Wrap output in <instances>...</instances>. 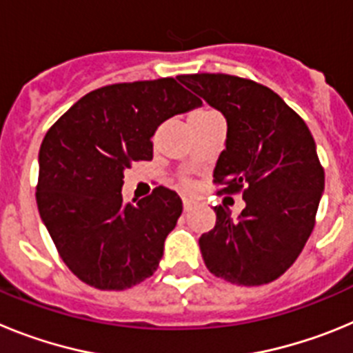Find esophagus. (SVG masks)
<instances>
[{
	"mask_svg": "<svg viewBox=\"0 0 353 353\" xmlns=\"http://www.w3.org/2000/svg\"><path fill=\"white\" fill-rule=\"evenodd\" d=\"M182 203H183V212H189L191 208L196 207V201L191 198H182Z\"/></svg>",
	"mask_w": 353,
	"mask_h": 353,
	"instance_id": "34e87169",
	"label": "esophagus"
}]
</instances>
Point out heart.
<instances>
[{
    "label": "heart",
    "mask_w": 353,
    "mask_h": 353,
    "mask_svg": "<svg viewBox=\"0 0 353 353\" xmlns=\"http://www.w3.org/2000/svg\"><path fill=\"white\" fill-rule=\"evenodd\" d=\"M210 117H219V114L214 113V111H210V109H201V111H196V113H192L189 120H196V118H210Z\"/></svg>",
    "instance_id": "obj_1"
}]
</instances>
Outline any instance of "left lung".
Instances as JSON below:
<instances>
[{"label": "left lung", "mask_w": 353, "mask_h": 353, "mask_svg": "<svg viewBox=\"0 0 353 353\" xmlns=\"http://www.w3.org/2000/svg\"><path fill=\"white\" fill-rule=\"evenodd\" d=\"M180 83L223 113L226 148L214 170L219 192H242L236 219L214 207L215 226L199 236L205 265L233 285L258 286L285 274L314 228L325 173L310 129L281 97L244 77L189 74Z\"/></svg>", "instance_id": "8db88e82"}]
</instances>
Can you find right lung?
Returning <instances> with one entry per match:
<instances>
[{
  "label": "right lung",
  "mask_w": 353,
  "mask_h": 353,
  "mask_svg": "<svg viewBox=\"0 0 353 353\" xmlns=\"http://www.w3.org/2000/svg\"><path fill=\"white\" fill-rule=\"evenodd\" d=\"M199 105L173 77L109 84L86 93L48 130L37 205L61 260L83 283L125 290L157 270L182 199L159 185L125 203L123 173L154 157L152 136L162 121Z\"/></svg>",
  "instance_id": "obj_1"
}]
</instances>
